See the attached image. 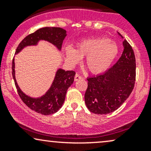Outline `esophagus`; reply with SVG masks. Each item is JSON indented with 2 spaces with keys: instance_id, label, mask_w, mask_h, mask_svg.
<instances>
[{
  "instance_id": "34e87169",
  "label": "esophagus",
  "mask_w": 151,
  "mask_h": 151,
  "mask_svg": "<svg viewBox=\"0 0 151 151\" xmlns=\"http://www.w3.org/2000/svg\"><path fill=\"white\" fill-rule=\"evenodd\" d=\"M81 79V76H79V74H76L75 77H74V81H75L79 80V79Z\"/></svg>"
}]
</instances>
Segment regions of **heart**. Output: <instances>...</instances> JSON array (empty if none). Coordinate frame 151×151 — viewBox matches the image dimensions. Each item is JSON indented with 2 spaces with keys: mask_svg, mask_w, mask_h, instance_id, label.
I'll return each mask as SVG.
<instances>
[{
  "mask_svg": "<svg viewBox=\"0 0 151 151\" xmlns=\"http://www.w3.org/2000/svg\"><path fill=\"white\" fill-rule=\"evenodd\" d=\"M117 43L106 37L89 38L76 45L75 50L70 47L65 48L67 60L72 65L79 63L86 57L84 67L93 74L105 72L119 55Z\"/></svg>",
  "mask_w": 151,
  "mask_h": 151,
  "instance_id": "b5f03b06",
  "label": "heart"
}]
</instances>
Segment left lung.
I'll use <instances>...</instances> for the list:
<instances>
[{"instance_id":"8db88e82","label":"left lung","mask_w":151,"mask_h":151,"mask_svg":"<svg viewBox=\"0 0 151 151\" xmlns=\"http://www.w3.org/2000/svg\"><path fill=\"white\" fill-rule=\"evenodd\" d=\"M124 51L111 68L102 74L87 78L84 99L86 107L96 114L118 109L129 98L136 80V59L129 43L123 41Z\"/></svg>"}]
</instances>
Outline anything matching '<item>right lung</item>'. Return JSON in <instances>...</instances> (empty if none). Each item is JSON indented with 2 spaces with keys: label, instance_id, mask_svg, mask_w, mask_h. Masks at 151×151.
<instances>
[{
  "label": "right lung",
  "instance_id": "right-lung-1",
  "mask_svg": "<svg viewBox=\"0 0 151 151\" xmlns=\"http://www.w3.org/2000/svg\"><path fill=\"white\" fill-rule=\"evenodd\" d=\"M66 36L67 31L61 27H42L24 38L17 47L15 55L20 53L26 47L37 46L40 41L42 40L51 43L59 51H61L62 42ZM15 67L14 58L12 63L13 78L19 96L29 108L42 115L55 114L61 108L65 101L67 89L74 82L75 76L74 71H65L58 68L51 86L45 93L39 97H31L24 93L18 86L15 79Z\"/></svg>",
  "mask_w": 151,
  "mask_h": 151
}]
</instances>
